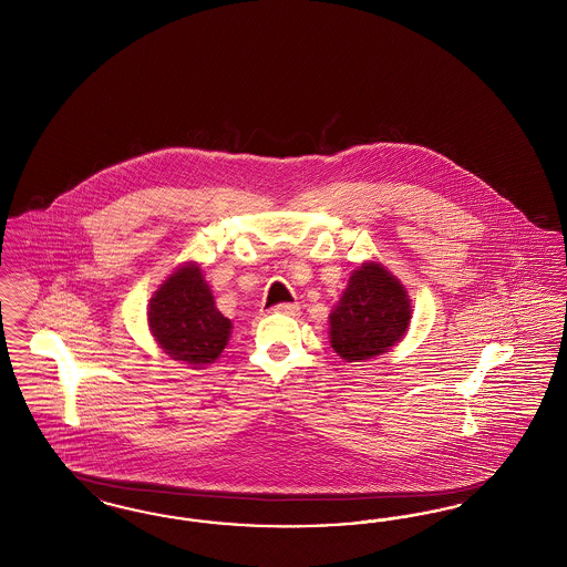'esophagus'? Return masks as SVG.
I'll use <instances>...</instances> for the list:
<instances>
[{"instance_id":"obj_1","label":"esophagus","mask_w":567,"mask_h":567,"mask_svg":"<svg viewBox=\"0 0 567 567\" xmlns=\"http://www.w3.org/2000/svg\"><path fill=\"white\" fill-rule=\"evenodd\" d=\"M297 310H299L297 303H276L274 306V312H278V315H297Z\"/></svg>"}]
</instances>
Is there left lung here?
<instances>
[{
  "label": "left lung",
  "instance_id": "obj_1",
  "mask_svg": "<svg viewBox=\"0 0 567 567\" xmlns=\"http://www.w3.org/2000/svg\"><path fill=\"white\" fill-rule=\"evenodd\" d=\"M411 299L396 276L378 261L357 268L329 315L331 348L346 363L380 357L408 333Z\"/></svg>",
  "mask_w": 567,
  "mask_h": 567
}]
</instances>
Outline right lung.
<instances>
[{"label":"right lung","instance_id":"obj_1","mask_svg":"<svg viewBox=\"0 0 567 567\" xmlns=\"http://www.w3.org/2000/svg\"><path fill=\"white\" fill-rule=\"evenodd\" d=\"M147 324L159 348L194 369L215 363L229 340L231 320L224 317L198 264L187 261L171 274L147 308Z\"/></svg>","mask_w":567,"mask_h":567}]
</instances>
